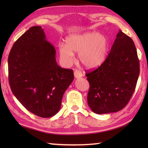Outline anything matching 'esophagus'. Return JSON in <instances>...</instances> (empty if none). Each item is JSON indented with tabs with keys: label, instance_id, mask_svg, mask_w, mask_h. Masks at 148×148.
<instances>
[{
	"label": "esophagus",
	"instance_id": "1",
	"mask_svg": "<svg viewBox=\"0 0 148 148\" xmlns=\"http://www.w3.org/2000/svg\"><path fill=\"white\" fill-rule=\"evenodd\" d=\"M74 74L75 78H79V77H82V72H80L79 71H77V70H76V71H74Z\"/></svg>",
	"mask_w": 148,
	"mask_h": 148
}]
</instances>
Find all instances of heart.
Returning a JSON list of instances; mask_svg holds the SVG:
<instances>
[{
	"label": "heart",
	"mask_w": 148,
	"mask_h": 148,
	"mask_svg": "<svg viewBox=\"0 0 148 148\" xmlns=\"http://www.w3.org/2000/svg\"><path fill=\"white\" fill-rule=\"evenodd\" d=\"M109 43L103 35L97 32L72 34L66 37V45H59L60 59L66 65L74 60V53H78L81 63L89 69L101 66L106 59Z\"/></svg>",
	"instance_id": "b5f03b06"
}]
</instances>
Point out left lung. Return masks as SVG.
I'll use <instances>...</instances> for the list:
<instances>
[{"label": "left lung", "instance_id": "obj_1", "mask_svg": "<svg viewBox=\"0 0 148 148\" xmlns=\"http://www.w3.org/2000/svg\"><path fill=\"white\" fill-rule=\"evenodd\" d=\"M139 74L134 42L119 30L105 61L86 74L90 86L87 95L90 108L98 114L122 110L133 94Z\"/></svg>", "mask_w": 148, "mask_h": 148}]
</instances>
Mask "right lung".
I'll return each mask as SVG.
<instances>
[{
  "mask_svg": "<svg viewBox=\"0 0 148 148\" xmlns=\"http://www.w3.org/2000/svg\"><path fill=\"white\" fill-rule=\"evenodd\" d=\"M55 47L40 26L32 27L17 40L8 56V77L20 103L37 116L52 117L61 109L64 92L74 80L71 69L56 62Z\"/></svg>",
  "mask_w": 148,
  "mask_h": 148,
  "instance_id": "add662e5",
  "label": "right lung"
}]
</instances>
